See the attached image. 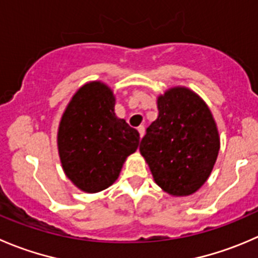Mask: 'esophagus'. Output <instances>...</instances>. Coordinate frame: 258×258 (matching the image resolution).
Listing matches in <instances>:
<instances>
[{
	"label": "esophagus",
	"instance_id": "34e87169",
	"mask_svg": "<svg viewBox=\"0 0 258 258\" xmlns=\"http://www.w3.org/2000/svg\"><path fill=\"white\" fill-rule=\"evenodd\" d=\"M137 131H139V134H140V137H144V135H145V127L144 126H139L137 127Z\"/></svg>",
	"mask_w": 258,
	"mask_h": 258
}]
</instances>
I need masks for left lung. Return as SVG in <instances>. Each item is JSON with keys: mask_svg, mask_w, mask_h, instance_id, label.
Segmentation results:
<instances>
[{"mask_svg": "<svg viewBox=\"0 0 258 258\" xmlns=\"http://www.w3.org/2000/svg\"><path fill=\"white\" fill-rule=\"evenodd\" d=\"M157 118L147 127L140 152L155 182L172 197H187L208 180L221 149L208 104L186 87L157 97Z\"/></svg>", "mask_w": 258, "mask_h": 258, "instance_id": "1", "label": "left lung"}]
</instances>
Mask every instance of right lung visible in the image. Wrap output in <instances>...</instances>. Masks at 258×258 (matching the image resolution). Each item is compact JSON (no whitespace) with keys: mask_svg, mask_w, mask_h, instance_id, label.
<instances>
[{"mask_svg":"<svg viewBox=\"0 0 258 258\" xmlns=\"http://www.w3.org/2000/svg\"><path fill=\"white\" fill-rule=\"evenodd\" d=\"M116 97L101 81L74 93L57 128V151L67 177L84 192L102 191L119 176L140 135L114 113Z\"/></svg>","mask_w":258,"mask_h":258,"instance_id":"right-lung-1","label":"right lung"}]
</instances>
